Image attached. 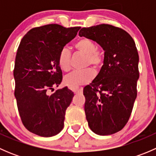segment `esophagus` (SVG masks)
<instances>
[{
	"mask_svg": "<svg viewBox=\"0 0 156 156\" xmlns=\"http://www.w3.org/2000/svg\"><path fill=\"white\" fill-rule=\"evenodd\" d=\"M82 91H83L82 88H78V89L74 90L73 92L75 93V94H81V93H82Z\"/></svg>",
	"mask_w": 156,
	"mask_h": 156,
	"instance_id": "esophagus-1",
	"label": "esophagus"
}]
</instances>
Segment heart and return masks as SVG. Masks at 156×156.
<instances>
[{"instance_id":"b5f03b06","label":"heart","mask_w":156,"mask_h":156,"mask_svg":"<svg viewBox=\"0 0 156 156\" xmlns=\"http://www.w3.org/2000/svg\"><path fill=\"white\" fill-rule=\"evenodd\" d=\"M74 48L78 53L85 56L84 67L91 66L98 70L104 63V53L97 48L94 41L87 37L80 38L75 42ZM58 65L64 72H69L72 66V55L67 48H63L58 56ZM94 76V71L86 69L81 71H75L65 77V83L71 89H76L78 87L89 83Z\"/></svg>"}]
</instances>
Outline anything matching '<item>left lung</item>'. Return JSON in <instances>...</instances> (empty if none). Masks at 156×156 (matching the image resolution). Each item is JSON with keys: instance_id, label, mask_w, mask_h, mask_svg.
I'll return each instance as SVG.
<instances>
[{"instance_id": "left-lung-1", "label": "left lung", "mask_w": 156, "mask_h": 156, "mask_svg": "<svg viewBox=\"0 0 156 156\" xmlns=\"http://www.w3.org/2000/svg\"><path fill=\"white\" fill-rule=\"evenodd\" d=\"M79 35L94 41L105 50L100 72L83 91L88 125L98 135L113 134L126 125L137 95V49L126 31L112 25L82 28Z\"/></svg>"}]
</instances>
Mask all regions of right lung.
Segmentation results:
<instances>
[{"instance_id":"right-lung-1","label":"right lung","mask_w":156,"mask_h":156,"mask_svg":"<svg viewBox=\"0 0 156 156\" xmlns=\"http://www.w3.org/2000/svg\"><path fill=\"white\" fill-rule=\"evenodd\" d=\"M80 29L45 25L31 29L21 40L13 70L14 95L23 125L34 134L50 137L63 128L74 94L67 87L50 90L62 80L59 53Z\"/></svg>"}]
</instances>
